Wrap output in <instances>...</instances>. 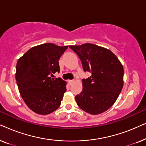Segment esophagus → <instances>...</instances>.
Wrapping results in <instances>:
<instances>
[{"label":"esophagus","mask_w":146,"mask_h":146,"mask_svg":"<svg viewBox=\"0 0 146 146\" xmlns=\"http://www.w3.org/2000/svg\"><path fill=\"white\" fill-rule=\"evenodd\" d=\"M68 82L70 84V85H72L74 82V80H69Z\"/></svg>","instance_id":"esophagus-1"}]
</instances>
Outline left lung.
Returning a JSON list of instances; mask_svg holds the SVG:
<instances>
[{"instance_id": "8db88e82", "label": "left lung", "mask_w": 146, "mask_h": 146, "mask_svg": "<svg viewBox=\"0 0 146 146\" xmlns=\"http://www.w3.org/2000/svg\"><path fill=\"white\" fill-rule=\"evenodd\" d=\"M78 56L84 70L92 73L82 80V91L75 97L86 112L97 115L112 106L123 85V68L110 50L91 43L69 46Z\"/></svg>"}]
</instances>
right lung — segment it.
Instances as JSON below:
<instances>
[{
	"label": "right lung",
	"instance_id": "obj_1",
	"mask_svg": "<svg viewBox=\"0 0 146 146\" xmlns=\"http://www.w3.org/2000/svg\"><path fill=\"white\" fill-rule=\"evenodd\" d=\"M68 46L45 43L30 48L18 60L16 80L28 107L40 115L49 114L60 106L66 82L52 78L60 72L58 60Z\"/></svg>",
	"mask_w": 146,
	"mask_h": 146
}]
</instances>
